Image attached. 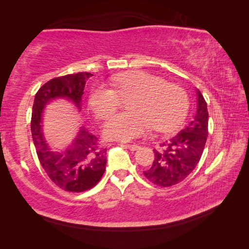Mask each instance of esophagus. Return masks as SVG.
<instances>
[{
	"instance_id": "34e87169",
	"label": "esophagus",
	"mask_w": 249,
	"mask_h": 249,
	"mask_svg": "<svg viewBox=\"0 0 249 249\" xmlns=\"http://www.w3.org/2000/svg\"><path fill=\"white\" fill-rule=\"evenodd\" d=\"M124 146L127 147V148H128L129 150H132V151H134V150H136V149L140 148V146L136 145V144H125Z\"/></svg>"
}]
</instances>
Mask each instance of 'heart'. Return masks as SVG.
<instances>
[{
    "label": "heart",
    "instance_id": "1",
    "mask_svg": "<svg viewBox=\"0 0 249 249\" xmlns=\"http://www.w3.org/2000/svg\"><path fill=\"white\" fill-rule=\"evenodd\" d=\"M112 86L95 83L88 96L89 105L100 119H107L120 104V98H130L128 112L114 114L105 122L103 134L107 140L129 142L146 135L154 126L166 130L183 119L188 109V94L179 84L144 71L117 74Z\"/></svg>",
    "mask_w": 249,
    "mask_h": 249
}]
</instances>
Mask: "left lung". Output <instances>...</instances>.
Here are the masks:
<instances>
[{
    "mask_svg": "<svg viewBox=\"0 0 249 249\" xmlns=\"http://www.w3.org/2000/svg\"><path fill=\"white\" fill-rule=\"evenodd\" d=\"M196 112L192 121L174 137L154 149L153 165L144 171L150 182L160 187H171L181 182L196 167L208 138L209 113L203 95L196 90Z\"/></svg>",
    "mask_w": 249,
    "mask_h": 249,
    "instance_id": "1",
    "label": "left lung"
}]
</instances>
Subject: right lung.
Here are the masks:
<instances>
[{
  "mask_svg": "<svg viewBox=\"0 0 249 249\" xmlns=\"http://www.w3.org/2000/svg\"><path fill=\"white\" fill-rule=\"evenodd\" d=\"M92 75L79 72L52 79L40 88L34 100L31 129L39 162L50 180L68 192H83L99 182L107 166V148L99 144L98 137L81 126L66 149L53 151L43 133L44 109L54 100L66 99L81 111L84 87Z\"/></svg>",
  "mask_w": 249,
  "mask_h": 249,
  "instance_id": "1",
  "label": "right lung"
}]
</instances>
